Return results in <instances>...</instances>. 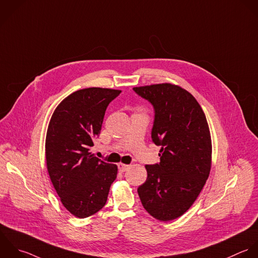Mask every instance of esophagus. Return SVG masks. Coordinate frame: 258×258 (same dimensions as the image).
<instances>
[{"label": "esophagus", "instance_id": "esophagus-1", "mask_svg": "<svg viewBox=\"0 0 258 258\" xmlns=\"http://www.w3.org/2000/svg\"><path fill=\"white\" fill-rule=\"evenodd\" d=\"M130 168V165H125V164H118V171L120 172V173H123V172H125L127 169Z\"/></svg>", "mask_w": 258, "mask_h": 258}]
</instances>
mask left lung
Returning a JSON list of instances; mask_svg holds the SVG:
<instances>
[{"label":"left lung","instance_id":"left-lung-1","mask_svg":"<svg viewBox=\"0 0 258 258\" xmlns=\"http://www.w3.org/2000/svg\"><path fill=\"white\" fill-rule=\"evenodd\" d=\"M154 107L152 140L160 163L146 165L138 188L144 208L160 221L182 216L195 202L211 169V137L204 111L187 90L170 83L134 87Z\"/></svg>","mask_w":258,"mask_h":258}]
</instances>
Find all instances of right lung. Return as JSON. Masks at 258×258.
Returning <instances> with one entry per match:
<instances>
[{"label": "right lung", "mask_w": 258, "mask_h": 258, "mask_svg": "<svg viewBox=\"0 0 258 258\" xmlns=\"http://www.w3.org/2000/svg\"><path fill=\"white\" fill-rule=\"evenodd\" d=\"M121 91L89 87L67 96L49 122L45 152L51 182L63 206L86 218L106 203L117 167L89 153L100 134L108 104Z\"/></svg>", "instance_id": "1"}]
</instances>
